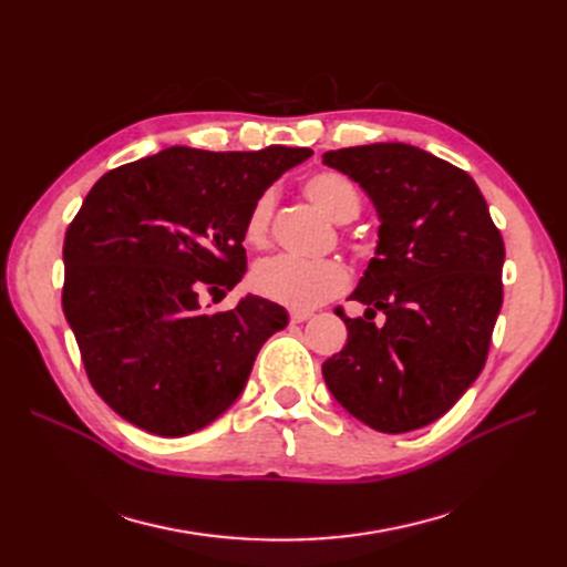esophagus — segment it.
Wrapping results in <instances>:
<instances>
[{"label":"esophagus","mask_w":567,"mask_h":567,"mask_svg":"<svg viewBox=\"0 0 567 567\" xmlns=\"http://www.w3.org/2000/svg\"><path fill=\"white\" fill-rule=\"evenodd\" d=\"M310 317H312V312H307V310H290V321H293V323H302Z\"/></svg>","instance_id":"1"}]
</instances>
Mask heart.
<instances>
[{"instance_id": "heart-1", "label": "heart", "mask_w": 567, "mask_h": 567, "mask_svg": "<svg viewBox=\"0 0 567 567\" xmlns=\"http://www.w3.org/2000/svg\"><path fill=\"white\" fill-rule=\"evenodd\" d=\"M302 192L317 208L338 225L359 215L362 198L357 186L340 173H317L302 182ZM274 215V194L265 192L252 203L246 219V241L262 246ZM250 284L257 296L290 307V310H312V307L336 298L348 288L350 274L338 260H300L293 255H277L262 260L252 269Z\"/></svg>"}]
</instances>
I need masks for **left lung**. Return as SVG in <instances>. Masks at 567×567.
<instances>
[{"label": "left lung", "mask_w": 567, "mask_h": 567, "mask_svg": "<svg viewBox=\"0 0 567 567\" xmlns=\"http://www.w3.org/2000/svg\"><path fill=\"white\" fill-rule=\"evenodd\" d=\"M323 165L362 186L381 221L350 293L367 312L340 315L348 342L323 362V381L373 431H416L447 414L485 367L504 296L502 234L471 175L419 146L326 151Z\"/></svg>", "instance_id": "left-lung-1"}]
</instances>
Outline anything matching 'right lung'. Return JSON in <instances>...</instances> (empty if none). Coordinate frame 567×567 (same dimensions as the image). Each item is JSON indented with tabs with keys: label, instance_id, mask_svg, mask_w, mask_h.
<instances>
[{
	"label": "right lung",
	"instance_id": "obj_1",
	"mask_svg": "<svg viewBox=\"0 0 567 567\" xmlns=\"http://www.w3.org/2000/svg\"><path fill=\"white\" fill-rule=\"evenodd\" d=\"M310 148L169 146L101 177L63 244V312L99 398L161 437L210 425L238 400L288 312L246 296L200 310L246 274L252 203ZM210 307V305H208Z\"/></svg>",
	"mask_w": 567,
	"mask_h": 567
}]
</instances>
